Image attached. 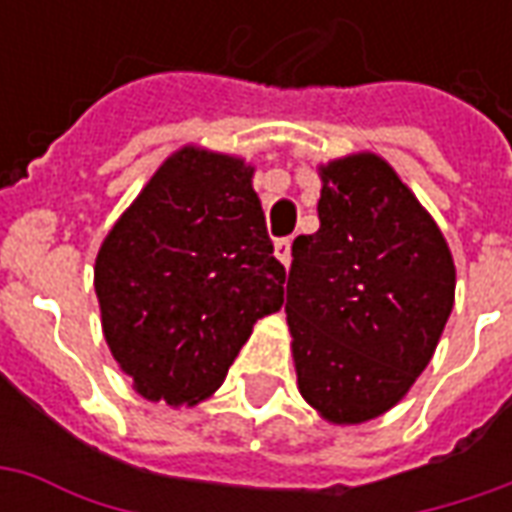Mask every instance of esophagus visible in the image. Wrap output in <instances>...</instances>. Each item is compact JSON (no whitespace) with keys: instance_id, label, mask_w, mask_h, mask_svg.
<instances>
[{"instance_id":"esophagus-1","label":"esophagus","mask_w":512,"mask_h":512,"mask_svg":"<svg viewBox=\"0 0 512 512\" xmlns=\"http://www.w3.org/2000/svg\"><path fill=\"white\" fill-rule=\"evenodd\" d=\"M274 255L279 257V263L288 268L290 266V238H279L274 244Z\"/></svg>"}]
</instances>
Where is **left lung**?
I'll return each instance as SVG.
<instances>
[{
  "label": "left lung",
  "mask_w": 512,
  "mask_h": 512,
  "mask_svg": "<svg viewBox=\"0 0 512 512\" xmlns=\"http://www.w3.org/2000/svg\"><path fill=\"white\" fill-rule=\"evenodd\" d=\"M318 233L293 241L288 326L301 395L329 422H365L428 367L455 299L444 235L370 153L321 169Z\"/></svg>",
  "instance_id": "left-lung-1"
}]
</instances>
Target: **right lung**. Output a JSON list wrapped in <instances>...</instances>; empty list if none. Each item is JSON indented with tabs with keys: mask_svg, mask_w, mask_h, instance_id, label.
<instances>
[{
	"mask_svg": "<svg viewBox=\"0 0 512 512\" xmlns=\"http://www.w3.org/2000/svg\"><path fill=\"white\" fill-rule=\"evenodd\" d=\"M282 285L252 167L194 147L164 161L95 260L112 356L139 395L169 406L222 384Z\"/></svg>",
	"mask_w": 512,
	"mask_h": 512,
	"instance_id": "right-lung-1",
	"label": "right lung"
}]
</instances>
